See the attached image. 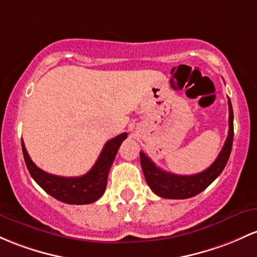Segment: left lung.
<instances>
[{
    "label": "left lung",
    "mask_w": 257,
    "mask_h": 257,
    "mask_svg": "<svg viewBox=\"0 0 257 257\" xmlns=\"http://www.w3.org/2000/svg\"><path fill=\"white\" fill-rule=\"evenodd\" d=\"M228 106H229V131H228L227 140L215 162L207 170L193 176H179L161 170L143 151L140 152V163L146 183L156 195L165 199H189L205 190L222 173L232 151L234 137L233 108L229 98H228Z\"/></svg>",
    "instance_id": "left-lung-1"
}]
</instances>
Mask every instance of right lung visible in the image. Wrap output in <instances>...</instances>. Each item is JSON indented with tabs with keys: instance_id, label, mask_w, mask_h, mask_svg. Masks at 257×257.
<instances>
[{
	"instance_id": "1",
	"label": "right lung",
	"mask_w": 257,
	"mask_h": 257,
	"mask_svg": "<svg viewBox=\"0 0 257 257\" xmlns=\"http://www.w3.org/2000/svg\"><path fill=\"white\" fill-rule=\"evenodd\" d=\"M126 133H122L108 140L91 170L81 177H60L46 173L30 159L23 140L22 150L30 176L49 195L64 204L85 205L95 202L105 193L109 168L113 163L120 144L126 139Z\"/></svg>"
}]
</instances>
